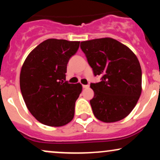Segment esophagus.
<instances>
[{"label": "esophagus", "mask_w": 160, "mask_h": 160, "mask_svg": "<svg viewBox=\"0 0 160 160\" xmlns=\"http://www.w3.org/2000/svg\"><path fill=\"white\" fill-rule=\"evenodd\" d=\"M89 85H82V88L83 89H86V88H89Z\"/></svg>", "instance_id": "1"}]
</instances>
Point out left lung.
Here are the masks:
<instances>
[{
    "label": "left lung",
    "mask_w": 160,
    "mask_h": 160,
    "mask_svg": "<svg viewBox=\"0 0 160 160\" xmlns=\"http://www.w3.org/2000/svg\"><path fill=\"white\" fill-rule=\"evenodd\" d=\"M80 48L95 76L102 77V81L90 85L94 91L90 104L95 117L104 122L124 119L135 107L142 90L137 56L111 38L82 41Z\"/></svg>",
    "instance_id": "left-lung-1"
}]
</instances>
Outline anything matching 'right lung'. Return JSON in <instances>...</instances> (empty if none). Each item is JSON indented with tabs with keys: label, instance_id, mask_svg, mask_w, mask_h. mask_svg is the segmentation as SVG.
Segmentation results:
<instances>
[{
	"label": "right lung",
	"instance_id": "right-lung-1",
	"mask_svg": "<svg viewBox=\"0 0 160 160\" xmlns=\"http://www.w3.org/2000/svg\"><path fill=\"white\" fill-rule=\"evenodd\" d=\"M80 41L47 39L25 58L20 72V89L26 107L41 123L59 127L74 116L82 85L65 82L67 64Z\"/></svg>",
	"mask_w": 160,
	"mask_h": 160
}]
</instances>
